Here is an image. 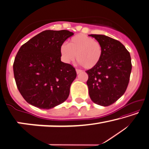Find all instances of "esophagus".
<instances>
[{
	"instance_id": "1",
	"label": "esophagus",
	"mask_w": 149,
	"mask_h": 149,
	"mask_svg": "<svg viewBox=\"0 0 149 149\" xmlns=\"http://www.w3.org/2000/svg\"><path fill=\"white\" fill-rule=\"evenodd\" d=\"M81 72H82V70H79V69H76V73H77V74H80V73H81Z\"/></svg>"
}]
</instances>
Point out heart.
Wrapping results in <instances>:
<instances>
[{"label":"heart","instance_id":"obj_1","mask_svg":"<svg viewBox=\"0 0 149 149\" xmlns=\"http://www.w3.org/2000/svg\"><path fill=\"white\" fill-rule=\"evenodd\" d=\"M61 58L65 63L76 59L84 68L92 69L99 63L102 56V47L100 42L84 34L73 37L68 45L60 48Z\"/></svg>","mask_w":149,"mask_h":149}]
</instances>
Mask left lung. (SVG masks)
I'll use <instances>...</instances> for the list:
<instances>
[{
	"mask_svg": "<svg viewBox=\"0 0 149 149\" xmlns=\"http://www.w3.org/2000/svg\"><path fill=\"white\" fill-rule=\"evenodd\" d=\"M102 47L100 61L86 71L87 85L92 100L98 105L114 104L124 94L132 70L130 53L120 42L103 35H90Z\"/></svg>",
	"mask_w": 149,
	"mask_h": 149,
	"instance_id": "8db88e82",
	"label": "left lung"
}]
</instances>
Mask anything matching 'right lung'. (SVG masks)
Instances as JSON below:
<instances>
[{
	"label": "right lung",
	"instance_id": "1",
	"mask_svg": "<svg viewBox=\"0 0 149 149\" xmlns=\"http://www.w3.org/2000/svg\"><path fill=\"white\" fill-rule=\"evenodd\" d=\"M73 35L67 30H46L19 49L13 72L18 90L29 104L50 109L67 100L77 74L61 61L60 48Z\"/></svg>",
	"mask_w": 149,
	"mask_h": 149
}]
</instances>
